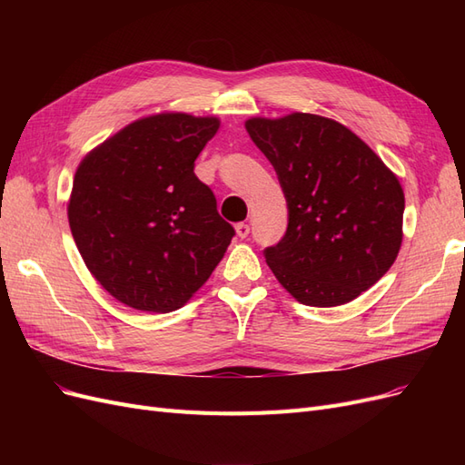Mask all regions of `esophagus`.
I'll return each instance as SVG.
<instances>
[{
	"mask_svg": "<svg viewBox=\"0 0 465 465\" xmlns=\"http://www.w3.org/2000/svg\"><path fill=\"white\" fill-rule=\"evenodd\" d=\"M234 231H236V236L238 238H246L248 234H250V227L246 223H238V224H234Z\"/></svg>",
	"mask_w": 465,
	"mask_h": 465,
	"instance_id": "1",
	"label": "esophagus"
}]
</instances>
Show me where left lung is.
Returning <instances> with one entry per match:
<instances>
[{
  "label": "left lung",
  "instance_id": "8db88e82",
  "mask_svg": "<svg viewBox=\"0 0 465 465\" xmlns=\"http://www.w3.org/2000/svg\"><path fill=\"white\" fill-rule=\"evenodd\" d=\"M244 125L273 164L289 207L285 236L263 252L270 270L302 304L330 308L357 299L401 248L398 176L331 118L292 112Z\"/></svg>",
  "mask_w": 465,
  "mask_h": 465
}]
</instances>
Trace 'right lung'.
Returning a JSON list of instances; mask_svg holds the SVG:
<instances>
[{
    "instance_id": "obj_1",
    "label": "right lung",
    "mask_w": 465,
    "mask_h": 465,
    "mask_svg": "<svg viewBox=\"0 0 465 465\" xmlns=\"http://www.w3.org/2000/svg\"><path fill=\"white\" fill-rule=\"evenodd\" d=\"M215 116L159 112L85 154L67 219L91 275L143 312L184 306L227 252L234 229L193 163L219 130Z\"/></svg>"
}]
</instances>
